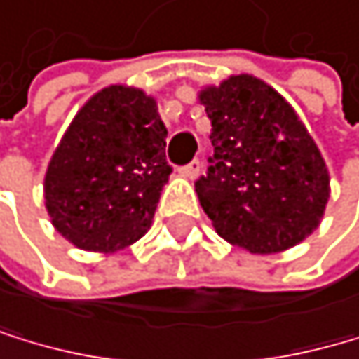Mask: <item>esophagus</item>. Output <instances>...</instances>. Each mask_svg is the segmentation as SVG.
<instances>
[{
	"mask_svg": "<svg viewBox=\"0 0 359 359\" xmlns=\"http://www.w3.org/2000/svg\"><path fill=\"white\" fill-rule=\"evenodd\" d=\"M178 172H181V176H185V178H196V176L201 174V161L194 158V161L187 163L185 168H181Z\"/></svg>",
	"mask_w": 359,
	"mask_h": 359,
	"instance_id": "obj_1",
	"label": "esophagus"
}]
</instances>
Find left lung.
Returning a JSON list of instances; mask_svg holds the SVG:
<instances>
[{
  "instance_id": "8db88e82",
  "label": "left lung",
  "mask_w": 359,
  "mask_h": 359,
  "mask_svg": "<svg viewBox=\"0 0 359 359\" xmlns=\"http://www.w3.org/2000/svg\"><path fill=\"white\" fill-rule=\"evenodd\" d=\"M212 121L201 207L218 236L252 254H278L318 229L329 172L293 107L260 79L236 74L201 90Z\"/></svg>"
}]
</instances>
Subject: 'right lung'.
Segmentation results:
<instances>
[{"instance_id":"right-lung-1","label":"right lung","mask_w":359,"mask_h":359,"mask_svg":"<svg viewBox=\"0 0 359 359\" xmlns=\"http://www.w3.org/2000/svg\"><path fill=\"white\" fill-rule=\"evenodd\" d=\"M165 136L156 101L139 88L110 86L88 99L43 178L46 210L63 238L101 254L141 238L172 174Z\"/></svg>"}]
</instances>
